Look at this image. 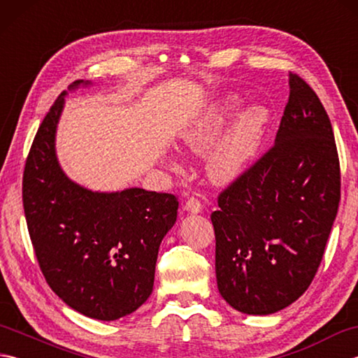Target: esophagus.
<instances>
[{"label": "esophagus", "instance_id": "34e87169", "mask_svg": "<svg viewBox=\"0 0 358 358\" xmlns=\"http://www.w3.org/2000/svg\"><path fill=\"white\" fill-rule=\"evenodd\" d=\"M201 209H203L201 203L196 199H194V196H191V199L185 203V210L189 212V214H200Z\"/></svg>", "mask_w": 358, "mask_h": 358}]
</instances>
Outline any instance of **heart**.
<instances>
[{"label": "heart", "instance_id": "1", "mask_svg": "<svg viewBox=\"0 0 358 358\" xmlns=\"http://www.w3.org/2000/svg\"><path fill=\"white\" fill-rule=\"evenodd\" d=\"M245 106L234 92L212 98L181 129L180 144L206 158L208 178L217 186L238 181L262 154L271 126V110L262 104Z\"/></svg>", "mask_w": 358, "mask_h": 358}]
</instances>
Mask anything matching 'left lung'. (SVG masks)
<instances>
[{"mask_svg":"<svg viewBox=\"0 0 358 358\" xmlns=\"http://www.w3.org/2000/svg\"><path fill=\"white\" fill-rule=\"evenodd\" d=\"M338 203L331 120L314 90L289 73L275 144L220 194V209L210 215L223 299L249 315L292 305L320 266Z\"/></svg>","mask_w":358,"mask_h":358,"instance_id":"8db88e82","label":"left lung"}]
</instances>
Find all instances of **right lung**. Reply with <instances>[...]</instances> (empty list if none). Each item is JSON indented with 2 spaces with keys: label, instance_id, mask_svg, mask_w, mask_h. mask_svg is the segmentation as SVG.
<instances>
[{
  "label": "right lung",
  "instance_id": "1",
  "mask_svg": "<svg viewBox=\"0 0 358 358\" xmlns=\"http://www.w3.org/2000/svg\"><path fill=\"white\" fill-rule=\"evenodd\" d=\"M89 86L92 81L77 80L69 90ZM66 95L53 103L29 152L22 177L27 229L52 291L77 313L112 322L152 294L158 249L177 222L178 201L141 187L90 191L67 177L55 149Z\"/></svg>",
  "mask_w": 358,
  "mask_h": 358
}]
</instances>
